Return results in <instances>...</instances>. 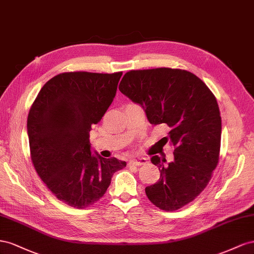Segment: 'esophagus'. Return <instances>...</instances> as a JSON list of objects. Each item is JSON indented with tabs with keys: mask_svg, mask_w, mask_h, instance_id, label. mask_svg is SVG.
I'll use <instances>...</instances> for the list:
<instances>
[{
	"mask_svg": "<svg viewBox=\"0 0 254 254\" xmlns=\"http://www.w3.org/2000/svg\"><path fill=\"white\" fill-rule=\"evenodd\" d=\"M148 163V159L146 157H140V158H136L129 161V165H134V166H141Z\"/></svg>",
	"mask_w": 254,
	"mask_h": 254,
	"instance_id": "obj_1",
	"label": "esophagus"
}]
</instances>
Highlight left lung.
<instances>
[{
	"label": "left lung",
	"mask_w": 254,
	"mask_h": 254,
	"mask_svg": "<svg viewBox=\"0 0 254 254\" xmlns=\"http://www.w3.org/2000/svg\"><path fill=\"white\" fill-rule=\"evenodd\" d=\"M119 90L142 106L151 125L170 127L163 143L175 147L173 159L151 157L161 178L146 187L147 197L168 212L188 204L206 187L219 159L221 117L213 92L191 72L171 68L127 72Z\"/></svg>",
	"instance_id": "obj_1"
}]
</instances>
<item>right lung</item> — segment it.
<instances>
[{"instance_id":"add662e5","label":"right lung","mask_w":254,"mask_h":254,"mask_svg":"<svg viewBox=\"0 0 254 254\" xmlns=\"http://www.w3.org/2000/svg\"><path fill=\"white\" fill-rule=\"evenodd\" d=\"M122 72H67L48 81L27 117L31 157L55 197L85 208L103 197L116 171L127 163L92 153L91 127L102 119Z\"/></svg>"}]
</instances>
